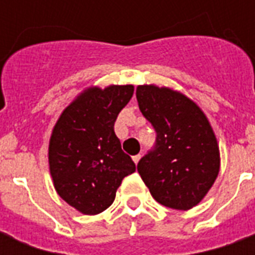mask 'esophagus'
Instances as JSON below:
<instances>
[{"label": "esophagus", "mask_w": 255, "mask_h": 255, "mask_svg": "<svg viewBox=\"0 0 255 255\" xmlns=\"http://www.w3.org/2000/svg\"><path fill=\"white\" fill-rule=\"evenodd\" d=\"M139 160H140V154H136V155H133V157H132V161L135 162V164H138Z\"/></svg>", "instance_id": "obj_1"}]
</instances>
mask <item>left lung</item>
Here are the masks:
<instances>
[{"label": "left lung", "instance_id": "obj_1", "mask_svg": "<svg viewBox=\"0 0 255 255\" xmlns=\"http://www.w3.org/2000/svg\"><path fill=\"white\" fill-rule=\"evenodd\" d=\"M136 100L157 132L154 150L138 162L139 175L165 208L192 209L220 171L219 143L208 117L191 98L171 87L142 84Z\"/></svg>", "mask_w": 255, "mask_h": 255}]
</instances>
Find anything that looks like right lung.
<instances>
[{
  "mask_svg": "<svg viewBox=\"0 0 255 255\" xmlns=\"http://www.w3.org/2000/svg\"><path fill=\"white\" fill-rule=\"evenodd\" d=\"M133 94L132 84L84 89L58 117L49 140L54 188L78 212L94 216L111 206L123 179L135 172L115 133L117 115Z\"/></svg>",
  "mask_w": 255,
  "mask_h": 255,
  "instance_id": "right-lung-1",
  "label": "right lung"
}]
</instances>
